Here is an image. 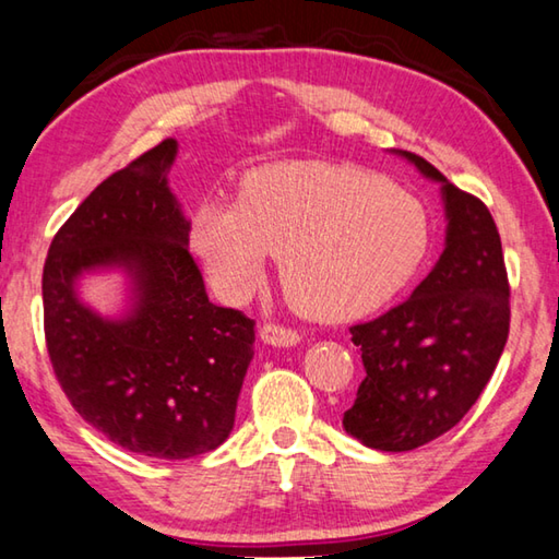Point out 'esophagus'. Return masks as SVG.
I'll return each instance as SVG.
<instances>
[{
    "label": "esophagus",
    "instance_id": "obj_1",
    "mask_svg": "<svg viewBox=\"0 0 559 559\" xmlns=\"http://www.w3.org/2000/svg\"><path fill=\"white\" fill-rule=\"evenodd\" d=\"M260 340L270 346H282V349H285V346L299 344V334L295 332V329H287L282 324H262Z\"/></svg>",
    "mask_w": 559,
    "mask_h": 559
}]
</instances>
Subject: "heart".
I'll use <instances>...</instances> for the list:
<instances>
[{
	"instance_id": "obj_1",
	"label": "heart",
	"mask_w": 559,
	"mask_h": 559,
	"mask_svg": "<svg viewBox=\"0 0 559 559\" xmlns=\"http://www.w3.org/2000/svg\"><path fill=\"white\" fill-rule=\"evenodd\" d=\"M193 247L227 301H242L280 254L289 305L317 322L371 312L414 277L428 217L377 173L332 163H274L247 173L237 203L195 210Z\"/></svg>"
}]
</instances>
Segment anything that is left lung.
<instances>
[{"instance_id":"1","label":"left lung","mask_w":559,"mask_h":559,"mask_svg":"<svg viewBox=\"0 0 559 559\" xmlns=\"http://www.w3.org/2000/svg\"><path fill=\"white\" fill-rule=\"evenodd\" d=\"M441 186L445 247L406 301L352 326L366 377L344 431L404 453L459 424L486 389L508 342L510 287L490 210L408 151H393Z\"/></svg>"}]
</instances>
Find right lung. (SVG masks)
I'll list each match as a JSON object with an SVG mask.
<instances>
[{
	"label": "right lung",
	"mask_w": 559,
	"mask_h": 559,
	"mask_svg": "<svg viewBox=\"0 0 559 559\" xmlns=\"http://www.w3.org/2000/svg\"><path fill=\"white\" fill-rule=\"evenodd\" d=\"M178 141L114 173L51 240L44 332L79 416L148 459L182 461L230 436L254 322L207 299L188 252L190 219L168 186ZM121 271L129 307L104 318L80 299L86 273Z\"/></svg>",
	"instance_id": "1"
}]
</instances>
